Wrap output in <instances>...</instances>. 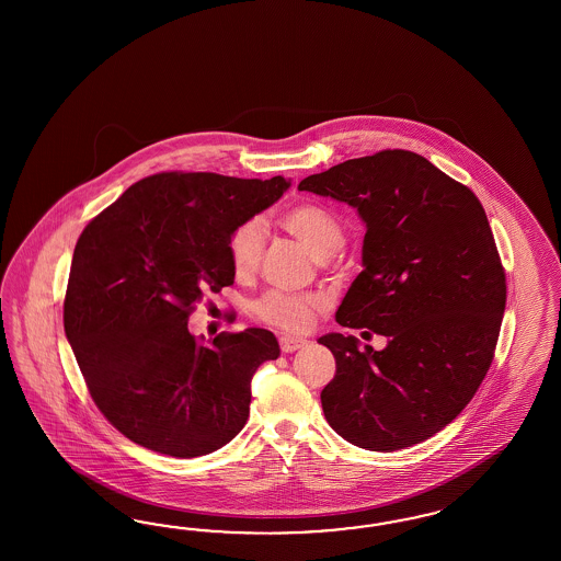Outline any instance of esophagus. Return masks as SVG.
I'll list each match as a JSON object with an SVG mask.
<instances>
[{"mask_svg":"<svg viewBox=\"0 0 561 561\" xmlns=\"http://www.w3.org/2000/svg\"><path fill=\"white\" fill-rule=\"evenodd\" d=\"M279 345H282V352L284 354H294L296 350H302L306 345V340L302 337H294V335H284L279 337Z\"/></svg>","mask_w":561,"mask_h":561,"instance_id":"1","label":"esophagus"}]
</instances>
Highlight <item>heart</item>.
<instances>
[{"label": "heart", "mask_w": 561, "mask_h": 561, "mask_svg": "<svg viewBox=\"0 0 561 561\" xmlns=\"http://www.w3.org/2000/svg\"><path fill=\"white\" fill-rule=\"evenodd\" d=\"M282 224L291 237L305 242L319 261H329L343 249V242H345L343 226L335 214H331L321 205H296L282 216ZM265 238H267V228L261 218H249L238 226L228 242L234 272L240 275L255 272L265 251ZM314 306L317 300L312 298H302V296L273 289L256 302L255 310L256 314L267 323L300 331L310 323Z\"/></svg>", "instance_id": "obj_1"}]
</instances>
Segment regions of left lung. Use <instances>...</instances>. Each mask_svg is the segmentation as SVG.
<instances>
[{
	"label": "left lung",
	"instance_id": "left-lung-1",
	"mask_svg": "<svg viewBox=\"0 0 561 561\" xmlns=\"http://www.w3.org/2000/svg\"><path fill=\"white\" fill-rule=\"evenodd\" d=\"M354 207L362 267L337 323L387 337L385 350L327 333L335 378L324 417L354 446L392 453L427 440L473 399L490 370L506 275L471 188L405 150L345 160L298 185ZM366 333V331H364Z\"/></svg>",
	"mask_w": 561,
	"mask_h": 561
}]
</instances>
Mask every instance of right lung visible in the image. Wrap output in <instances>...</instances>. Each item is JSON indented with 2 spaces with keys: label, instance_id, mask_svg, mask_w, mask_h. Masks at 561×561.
I'll return each instance as SVG.
<instances>
[{
  "label": "right lung",
  "instance_id": "1",
  "mask_svg": "<svg viewBox=\"0 0 561 561\" xmlns=\"http://www.w3.org/2000/svg\"><path fill=\"white\" fill-rule=\"evenodd\" d=\"M291 181L162 172L127 188L78 238L66 337L104 417L131 442L179 459L209 455L249 420L251 380L279 357L272 331L199 343L188 314L234 284L228 242Z\"/></svg>",
  "mask_w": 561,
  "mask_h": 561
}]
</instances>
